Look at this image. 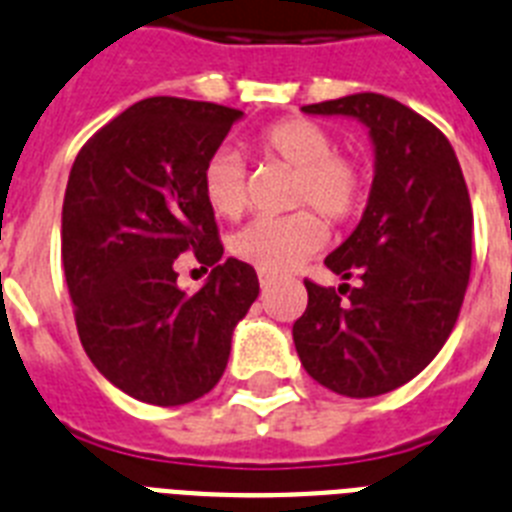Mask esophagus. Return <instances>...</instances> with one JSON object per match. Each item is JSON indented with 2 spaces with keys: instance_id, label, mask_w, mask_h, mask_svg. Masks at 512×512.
<instances>
[{
  "instance_id": "esophagus-1",
  "label": "esophagus",
  "mask_w": 512,
  "mask_h": 512,
  "mask_svg": "<svg viewBox=\"0 0 512 512\" xmlns=\"http://www.w3.org/2000/svg\"><path fill=\"white\" fill-rule=\"evenodd\" d=\"M257 278H260L263 289H268L270 283H276V273H270V270H257Z\"/></svg>"
}]
</instances>
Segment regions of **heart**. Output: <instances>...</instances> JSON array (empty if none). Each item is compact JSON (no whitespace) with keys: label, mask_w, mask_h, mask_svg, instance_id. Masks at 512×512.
<instances>
[{"label":"heart","mask_w":512,"mask_h":512,"mask_svg":"<svg viewBox=\"0 0 512 512\" xmlns=\"http://www.w3.org/2000/svg\"><path fill=\"white\" fill-rule=\"evenodd\" d=\"M265 156L294 166L291 205H315L330 221L349 218L362 203V171L336 153L325 127L302 117L281 119L255 137ZM203 195L213 213L239 218L249 203L247 163L234 148H218L203 169ZM328 239L325 221L315 210L289 216H263L231 236V252L260 270L281 273L315 255Z\"/></svg>","instance_id":"b5f03b06"}]
</instances>
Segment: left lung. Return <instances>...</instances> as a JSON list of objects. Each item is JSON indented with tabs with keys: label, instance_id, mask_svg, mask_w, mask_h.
I'll use <instances>...</instances> for the list:
<instances>
[{
	"label": "left lung",
	"instance_id": "left-lung-1",
	"mask_svg": "<svg viewBox=\"0 0 512 512\" xmlns=\"http://www.w3.org/2000/svg\"><path fill=\"white\" fill-rule=\"evenodd\" d=\"M302 111L362 122L375 179L362 221L325 257L356 286L304 281L309 302L294 322V346L312 380L372 398L414 380L448 341L471 273V200L448 137L409 106L354 93Z\"/></svg>",
	"mask_w": 512,
	"mask_h": 512
}]
</instances>
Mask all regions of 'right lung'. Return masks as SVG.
Masks as SVG:
<instances>
[{"mask_svg":"<svg viewBox=\"0 0 512 512\" xmlns=\"http://www.w3.org/2000/svg\"><path fill=\"white\" fill-rule=\"evenodd\" d=\"M244 114L156 96L90 137L62 205V263L80 343L111 385L153 406L210 393L229 364L236 322L260 294L252 265L229 257L203 169ZM211 268L195 295L175 286V257Z\"/></svg>","mask_w":512,"mask_h":512,"instance_id":"obj_1","label":"right lung"}]
</instances>
